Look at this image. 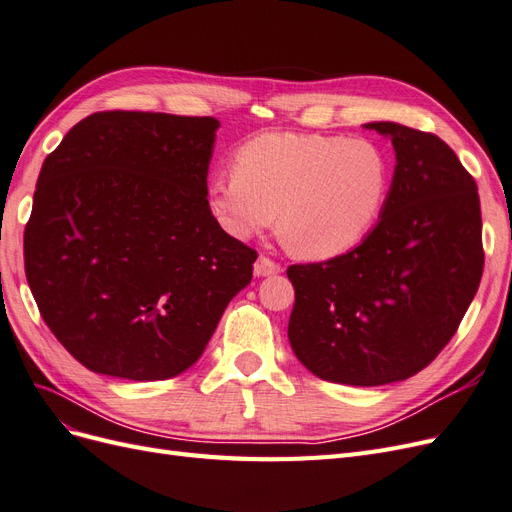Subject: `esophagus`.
Masks as SVG:
<instances>
[{
	"instance_id": "esophagus-1",
	"label": "esophagus",
	"mask_w": 512,
	"mask_h": 512,
	"mask_svg": "<svg viewBox=\"0 0 512 512\" xmlns=\"http://www.w3.org/2000/svg\"><path fill=\"white\" fill-rule=\"evenodd\" d=\"M280 271H282V267L277 265V262H273L271 258H267V256H260L254 262V273L258 277H271V275H277Z\"/></svg>"
}]
</instances>
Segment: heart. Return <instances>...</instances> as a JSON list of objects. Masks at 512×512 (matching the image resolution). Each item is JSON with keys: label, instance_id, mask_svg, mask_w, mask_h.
Listing matches in <instances>:
<instances>
[{"label": "heart", "instance_id": "obj_1", "mask_svg": "<svg viewBox=\"0 0 512 512\" xmlns=\"http://www.w3.org/2000/svg\"><path fill=\"white\" fill-rule=\"evenodd\" d=\"M215 175L207 198L235 239L269 230L280 213L284 241L303 258L329 260L359 245L391 192L386 151L367 138L269 132L247 141Z\"/></svg>", "mask_w": 512, "mask_h": 512}]
</instances>
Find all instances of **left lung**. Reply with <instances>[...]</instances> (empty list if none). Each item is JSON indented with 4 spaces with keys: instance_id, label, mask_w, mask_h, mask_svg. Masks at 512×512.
I'll return each instance as SVG.
<instances>
[{
    "instance_id": "left-lung-1",
    "label": "left lung",
    "mask_w": 512,
    "mask_h": 512,
    "mask_svg": "<svg viewBox=\"0 0 512 512\" xmlns=\"http://www.w3.org/2000/svg\"><path fill=\"white\" fill-rule=\"evenodd\" d=\"M395 173L374 230L348 254L292 265L288 342L314 376L350 386L401 382L448 344L483 275L476 183L436 134L395 121Z\"/></svg>"
}]
</instances>
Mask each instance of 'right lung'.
<instances>
[{"label":"right lung","mask_w":512,"mask_h":512,"mask_svg":"<svg viewBox=\"0 0 512 512\" xmlns=\"http://www.w3.org/2000/svg\"><path fill=\"white\" fill-rule=\"evenodd\" d=\"M213 117L108 111L46 156L25 226L44 322L96 374L151 382L203 356L256 252L213 218Z\"/></svg>","instance_id":"add662e5"}]
</instances>
